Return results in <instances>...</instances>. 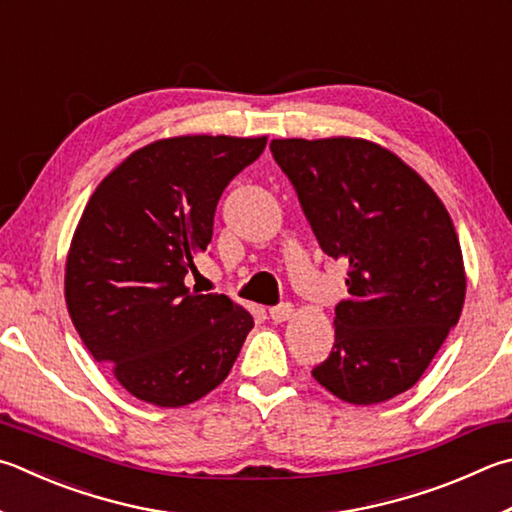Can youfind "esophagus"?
I'll use <instances>...</instances> for the list:
<instances>
[{
  "instance_id": "34e87169",
  "label": "esophagus",
  "mask_w": 512,
  "mask_h": 512,
  "mask_svg": "<svg viewBox=\"0 0 512 512\" xmlns=\"http://www.w3.org/2000/svg\"><path fill=\"white\" fill-rule=\"evenodd\" d=\"M268 315H271L273 322H286L295 315V306L293 304H277L273 309H268Z\"/></svg>"
}]
</instances>
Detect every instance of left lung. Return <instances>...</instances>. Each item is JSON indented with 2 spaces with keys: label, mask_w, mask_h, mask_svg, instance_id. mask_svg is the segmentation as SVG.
Segmentation results:
<instances>
[{
  "label": "left lung",
  "mask_w": 512,
  "mask_h": 512,
  "mask_svg": "<svg viewBox=\"0 0 512 512\" xmlns=\"http://www.w3.org/2000/svg\"><path fill=\"white\" fill-rule=\"evenodd\" d=\"M271 152L320 248L349 264L336 345L313 378L351 405L407 392L466 302L450 212L401 156L367 138H273Z\"/></svg>",
  "instance_id": "obj_1"
}]
</instances>
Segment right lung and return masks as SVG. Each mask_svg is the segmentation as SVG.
Here are the masks:
<instances>
[{"mask_svg":"<svg viewBox=\"0 0 512 512\" xmlns=\"http://www.w3.org/2000/svg\"><path fill=\"white\" fill-rule=\"evenodd\" d=\"M264 147L266 136L161 138L114 167L82 210L64 300L91 356L138 401H199L253 329L244 306L183 280L210 244L221 192Z\"/></svg>","mask_w":512,"mask_h":512,"instance_id":"obj_1","label":"right lung"}]
</instances>
